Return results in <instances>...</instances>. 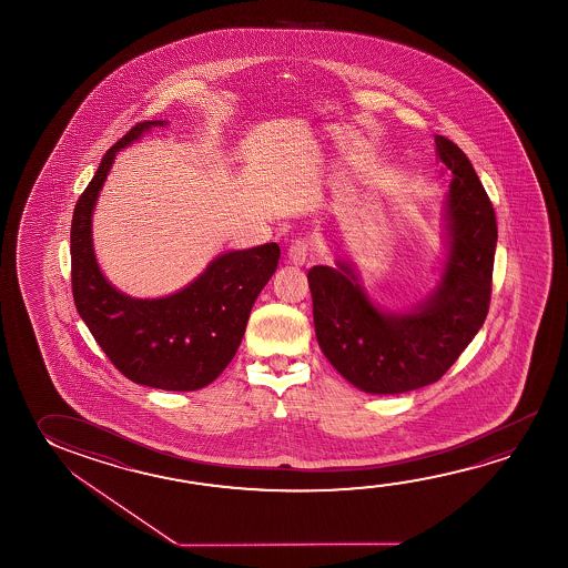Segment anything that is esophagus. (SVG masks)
<instances>
[{"label":"esophagus","instance_id":"obj_1","mask_svg":"<svg viewBox=\"0 0 568 568\" xmlns=\"http://www.w3.org/2000/svg\"><path fill=\"white\" fill-rule=\"evenodd\" d=\"M308 255V243L303 242V240H297V242L291 243L287 250V260L288 263H293V265H305V261H307Z\"/></svg>","mask_w":568,"mask_h":568}]
</instances>
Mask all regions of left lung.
I'll return each instance as SVG.
<instances>
[{"label":"left lung","mask_w":568,"mask_h":568,"mask_svg":"<svg viewBox=\"0 0 568 568\" xmlns=\"http://www.w3.org/2000/svg\"><path fill=\"white\" fill-rule=\"evenodd\" d=\"M452 172L436 287L408 311L368 297L353 261L308 271L316 341L338 374L368 394H402L439 381L484 326L491 298L497 222L464 150L436 136Z\"/></svg>","instance_id":"obj_1"}]
</instances>
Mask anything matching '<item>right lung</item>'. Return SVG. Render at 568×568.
Segmentation results:
<instances>
[{"label": "right lung", "instance_id": "add662e5", "mask_svg": "<svg viewBox=\"0 0 568 568\" xmlns=\"http://www.w3.org/2000/svg\"><path fill=\"white\" fill-rule=\"evenodd\" d=\"M166 121L139 122L106 154L73 212L71 283L79 315L129 381L160 390H200L224 373L242 344L253 303L277 270L265 243L220 253L172 295L136 298L112 287L93 247V212L116 152Z\"/></svg>", "mask_w": 568, "mask_h": 568}]
</instances>
